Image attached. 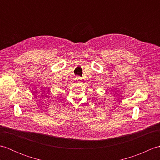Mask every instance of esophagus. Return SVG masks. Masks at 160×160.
<instances>
[{
    "instance_id": "1",
    "label": "esophagus",
    "mask_w": 160,
    "mask_h": 160,
    "mask_svg": "<svg viewBox=\"0 0 160 160\" xmlns=\"http://www.w3.org/2000/svg\"><path fill=\"white\" fill-rule=\"evenodd\" d=\"M81 80H82V79H81L80 77H76V81L77 82H81Z\"/></svg>"
}]
</instances>
